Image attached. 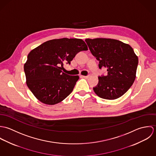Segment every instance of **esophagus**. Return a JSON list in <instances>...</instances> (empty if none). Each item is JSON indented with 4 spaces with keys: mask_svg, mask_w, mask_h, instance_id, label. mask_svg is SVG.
Returning a JSON list of instances; mask_svg holds the SVG:
<instances>
[{
    "mask_svg": "<svg viewBox=\"0 0 156 156\" xmlns=\"http://www.w3.org/2000/svg\"><path fill=\"white\" fill-rule=\"evenodd\" d=\"M82 77L85 78V79H87V78L89 77V76H82Z\"/></svg>",
    "mask_w": 156,
    "mask_h": 156,
    "instance_id": "1",
    "label": "esophagus"
}]
</instances>
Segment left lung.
I'll return each instance as SVG.
<instances>
[{"mask_svg": "<svg viewBox=\"0 0 156 156\" xmlns=\"http://www.w3.org/2000/svg\"><path fill=\"white\" fill-rule=\"evenodd\" d=\"M94 56L99 61L100 69L106 68L108 74L98 76L93 88L100 98L115 100L123 95L133 83L138 58L130 45L110 38L86 39Z\"/></svg>", "mask_w": 156, "mask_h": 156, "instance_id": "left-lung-1", "label": "left lung"}]
</instances>
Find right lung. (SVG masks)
<instances>
[{
  "label": "right lung",
  "mask_w": 156,
  "mask_h": 156,
  "mask_svg": "<svg viewBox=\"0 0 156 156\" xmlns=\"http://www.w3.org/2000/svg\"><path fill=\"white\" fill-rule=\"evenodd\" d=\"M88 50L81 39L61 38L47 41L33 49L24 66L26 84L35 97L49 105L64 100L73 91L79 79L61 70L70 64L81 51Z\"/></svg>",
  "instance_id": "obj_1"
}]
</instances>
